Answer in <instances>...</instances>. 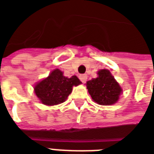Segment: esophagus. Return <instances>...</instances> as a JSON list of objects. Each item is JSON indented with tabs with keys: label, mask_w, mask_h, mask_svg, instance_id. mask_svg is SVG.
Masks as SVG:
<instances>
[{
	"label": "esophagus",
	"mask_w": 154,
	"mask_h": 154,
	"mask_svg": "<svg viewBox=\"0 0 154 154\" xmlns=\"http://www.w3.org/2000/svg\"><path fill=\"white\" fill-rule=\"evenodd\" d=\"M87 78H88V76L87 75H85V74H83V75H80L79 76V79L81 80V82H86V81H87Z\"/></svg>",
	"instance_id": "34e87169"
}]
</instances>
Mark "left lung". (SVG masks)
Here are the masks:
<instances>
[{
	"instance_id": "8db88e82",
	"label": "left lung",
	"mask_w": 154,
	"mask_h": 154,
	"mask_svg": "<svg viewBox=\"0 0 154 154\" xmlns=\"http://www.w3.org/2000/svg\"><path fill=\"white\" fill-rule=\"evenodd\" d=\"M98 75V77L87 82V88L93 100L103 106L116 103L122 88L108 70H100Z\"/></svg>"
}]
</instances>
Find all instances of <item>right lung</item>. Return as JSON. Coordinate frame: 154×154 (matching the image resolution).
I'll return each mask as SVG.
<instances>
[{"label": "right lung", "instance_id": "1", "mask_svg": "<svg viewBox=\"0 0 154 154\" xmlns=\"http://www.w3.org/2000/svg\"><path fill=\"white\" fill-rule=\"evenodd\" d=\"M80 83V80L76 76L64 77L63 72L56 69L47 78L35 85V93L41 102L48 106H54L64 102L72 93V87Z\"/></svg>", "mask_w": 154, "mask_h": 154}]
</instances>
